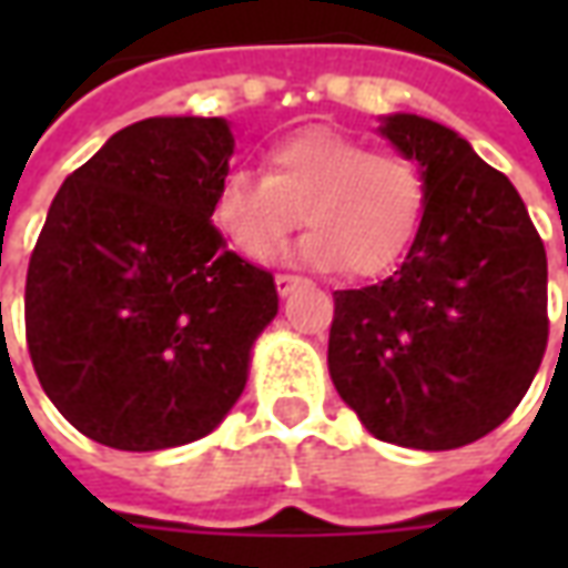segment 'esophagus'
Listing matches in <instances>:
<instances>
[{"instance_id":"1","label":"esophagus","mask_w":568,"mask_h":568,"mask_svg":"<svg viewBox=\"0 0 568 568\" xmlns=\"http://www.w3.org/2000/svg\"><path fill=\"white\" fill-rule=\"evenodd\" d=\"M297 285H301V276H292V273H280V276H276V292L283 297L292 295Z\"/></svg>"}]
</instances>
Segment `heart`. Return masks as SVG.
<instances>
[{"label":"heart","instance_id":"1","mask_svg":"<svg viewBox=\"0 0 568 568\" xmlns=\"http://www.w3.org/2000/svg\"><path fill=\"white\" fill-rule=\"evenodd\" d=\"M426 210V175L398 151H371L328 128L297 130L273 142L264 175L234 170L215 185L210 219L248 261H271L297 222L313 231L297 258L353 276L393 267Z\"/></svg>","mask_w":568,"mask_h":568}]
</instances>
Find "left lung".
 Listing matches in <instances>:
<instances>
[{
    "instance_id": "1",
    "label": "left lung",
    "mask_w": 568,
    "mask_h": 568,
    "mask_svg": "<svg viewBox=\"0 0 568 568\" xmlns=\"http://www.w3.org/2000/svg\"><path fill=\"white\" fill-rule=\"evenodd\" d=\"M426 175L402 267L334 292L328 374L374 438L456 450L511 417L548 344V258L508 175L410 112L377 128Z\"/></svg>"
}]
</instances>
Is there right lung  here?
Instances as JSON below:
<instances>
[{
  "instance_id": "right-lung-1",
  "label": "right lung",
  "mask_w": 568,
  "mask_h": 568,
  "mask_svg": "<svg viewBox=\"0 0 568 568\" xmlns=\"http://www.w3.org/2000/svg\"><path fill=\"white\" fill-rule=\"evenodd\" d=\"M224 118H145L57 191L27 271V344L44 395L81 435L130 453L210 435L280 310L210 206Z\"/></svg>"
}]
</instances>
